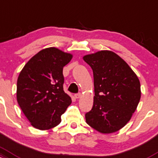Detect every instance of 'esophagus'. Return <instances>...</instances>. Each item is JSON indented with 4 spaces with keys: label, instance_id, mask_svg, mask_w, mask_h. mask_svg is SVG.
<instances>
[{
    "label": "esophagus",
    "instance_id": "obj_1",
    "mask_svg": "<svg viewBox=\"0 0 158 158\" xmlns=\"http://www.w3.org/2000/svg\"><path fill=\"white\" fill-rule=\"evenodd\" d=\"M81 96H82L81 93H77V94H75V98H79Z\"/></svg>",
    "mask_w": 158,
    "mask_h": 158
}]
</instances>
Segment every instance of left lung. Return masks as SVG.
Wrapping results in <instances>:
<instances>
[{
    "label": "left lung",
    "mask_w": 158,
    "mask_h": 158,
    "mask_svg": "<svg viewBox=\"0 0 158 158\" xmlns=\"http://www.w3.org/2000/svg\"><path fill=\"white\" fill-rule=\"evenodd\" d=\"M94 74V98L86 123L102 133L119 131L131 120L141 90L137 76L113 52L100 51L83 57Z\"/></svg>",
    "instance_id": "obj_1"
}]
</instances>
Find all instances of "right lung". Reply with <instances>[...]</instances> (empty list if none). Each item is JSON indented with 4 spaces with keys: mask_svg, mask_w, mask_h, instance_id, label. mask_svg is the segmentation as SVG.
Here are the masks:
<instances>
[{
    "mask_svg": "<svg viewBox=\"0 0 158 158\" xmlns=\"http://www.w3.org/2000/svg\"><path fill=\"white\" fill-rule=\"evenodd\" d=\"M71 54L51 47L41 50L29 60L17 80V101L21 110L39 130L55 127L71 103L64 91L63 67Z\"/></svg>",
    "mask_w": 158,
    "mask_h": 158,
    "instance_id": "obj_1",
    "label": "right lung"
}]
</instances>
